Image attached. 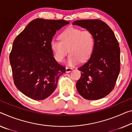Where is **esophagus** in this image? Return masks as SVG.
Wrapping results in <instances>:
<instances>
[{"label": "esophagus", "instance_id": "1", "mask_svg": "<svg viewBox=\"0 0 132 132\" xmlns=\"http://www.w3.org/2000/svg\"><path fill=\"white\" fill-rule=\"evenodd\" d=\"M65 70H66V72H70L72 70V68L70 67H66Z\"/></svg>", "mask_w": 132, "mask_h": 132}]
</instances>
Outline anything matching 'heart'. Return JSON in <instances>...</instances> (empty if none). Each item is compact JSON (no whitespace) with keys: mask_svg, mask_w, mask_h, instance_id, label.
I'll return each instance as SVG.
<instances>
[{"mask_svg":"<svg viewBox=\"0 0 132 132\" xmlns=\"http://www.w3.org/2000/svg\"><path fill=\"white\" fill-rule=\"evenodd\" d=\"M60 41L52 40L51 49L56 61L61 62L69 55L67 62L70 65L77 63L79 60L85 62L92 54L94 47V37L88 30L82 31L78 28H67L59 36Z\"/></svg>","mask_w":132,"mask_h":132,"instance_id":"heart-1","label":"heart"}]
</instances>
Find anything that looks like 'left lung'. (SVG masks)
Here are the masks:
<instances>
[{
	"mask_svg": "<svg viewBox=\"0 0 132 132\" xmlns=\"http://www.w3.org/2000/svg\"><path fill=\"white\" fill-rule=\"evenodd\" d=\"M72 25L86 28L94 37L90 59L78 68L81 72L77 89L87 100L102 98L113 90L120 70L118 41L111 28L99 19L78 20Z\"/></svg>",
	"mask_w": 132,
	"mask_h": 132,
	"instance_id": "left-lung-1",
	"label": "left lung"
}]
</instances>
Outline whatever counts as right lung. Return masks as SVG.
Masks as SVG:
<instances>
[{
  "label": "right lung",
  "mask_w": 132,
  "mask_h": 132,
  "mask_svg": "<svg viewBox=\"0 0 132 132\" xmlns=\"http://www.w3.org/2000/svg\"><path fill=\"white\" fill-rule=\"evenodd\" d=\"M70 22L38 18L14 40L9 60L15 86L35 100H44L55 90L65 68L56 62L50 43L56 32Z\"/></svg>",
  "instance_id": "obj_1"
}]
</instances>
